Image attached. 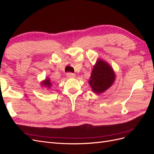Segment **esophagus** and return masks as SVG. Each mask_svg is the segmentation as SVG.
<instances>
[{
    "label": "esophagus",
    "instance_id": "obj_1",
    "mask_svg": "<svg viewBox=\"0 0 154 154\" xmlns=\"http://www.w3.org/2000/svg\"><path fill=\"white\" fill-rule=\"evenodd\" d=\"M67 76L69 78H75V74H73L72 72H68L67 74Z\"/></svg>",
    "mask_w": 154,
    "mask_h": 154
}]
</instances>
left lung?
I'll list each match as a JSON object with an SVG mask.
<instances>
[{
	"instance_id": "obj_1",
	"label": "left lung",
	"mask_w": 154,
	"mask_h": 154,
	"mask_svg": "<svg viewBox=\"0 0 154 154\" xmlns=\"http://www.w3.org/2000/svg\"><path fill=\"white\" fill-rule=\"evenodd\" d=\"M115 73L110 65L98 59L94 66L88 83L93 92L100 94L112 86L115 80Z\"/></svg>"
}]
</instances>
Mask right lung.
I'll return each mask as SVG.
<instances>
[{"instance_id": "1", "label": "right lung", "mask_w": 154, "mask_h": 154, "mask_svg": "<svg viewBox=\"0 0 154 154\" xmlns=\"http://www.w3.org/2000/svg\"><path fill=\"white\" fill-rule=\"evenodd\" d=\"M42 85L47 87L48 88H50L51 86V83L50 80L48 78H46L44 82H42Z\"/></svg>"}]
</instances>
